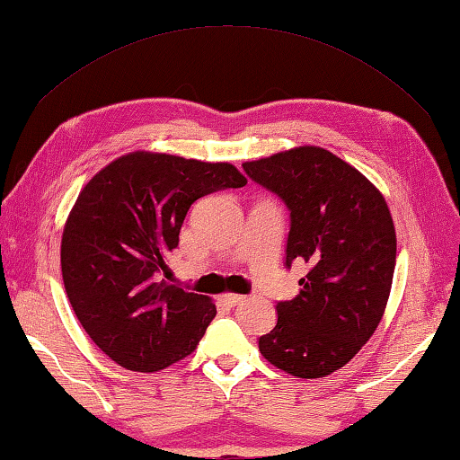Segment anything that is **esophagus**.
Here are the masks:
<instances>
[{
	"label": "esophagus",
	"mask_w": 460,
	"mask_h": 460,
	"mask_svg": "<svg viewBox=\"0 0 460 460\" xmlns=\"http://www.w3.org/2000/svg\"><path fill=\"white\" fill-rule=\"evenodd\" d=\"M243 298H245V296H242V295L227 293V295H221V296H218V301H221L223 305H227V307H237L239 303H243Z\"/></svg>",
	"instance_id": "obj_1"
}]
</instances>
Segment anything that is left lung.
Here are the masks:
<instances>
[{
    "label": "left lung",
    "mask_w": 460,
    "mask_h": 460,
    "mask_svg": "<svg viewBox=\"0 0 460 460\" xmlns=\"http://www.w3.org/2000/svg\"><path fill=\"white\" fill-rule=\"evenodd\" d=\"M256 184L290 210L287 266L305 261L301 293L276 305L260 352L298 378H322L367 344L387 307L397 237L373 181L327 149L295 147L245 162Z\"/></svg>",
    "instance_id": "obj_1"
}]
</instances>
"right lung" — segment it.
<instances>
[{
    "instance_id": "obj_1",
    "label": "right lung",
    "mask_w": 460,
    "mask_h": 460,
    "mask_svg": "<svg viewBox=\"0 0 460 460\" xmlns=\"http://www.w3.org/2000/svg\"><path fill=\"white\" fill-rule=\"evenodd\" d=\"M245 184L231 164L133 151L84 186L63 229V284L108 358L155 373L194 352L217 307L162 279L167 253L196 200Z\"/></svg>"
}]
</instances>
